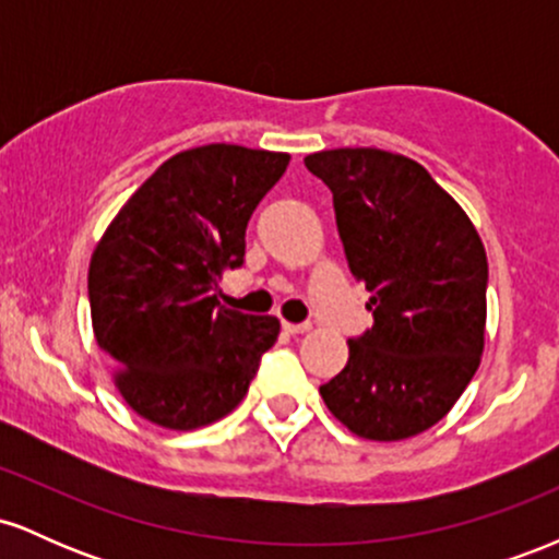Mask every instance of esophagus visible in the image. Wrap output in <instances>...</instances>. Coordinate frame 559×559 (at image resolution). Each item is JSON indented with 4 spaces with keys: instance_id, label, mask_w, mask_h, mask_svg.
<instances>
[{
    "instance_id": "esophagus-1",
    "label": "esophagus",
    "mask_w": 559,
    "mask_h": 559,
    "mask_svg": "<svg viewBox=\"0 0 559 559\" xmlns=\"http://www.w3.org/2000/svg\"><path fill=\"white\" fill-rule=\"evenodd\" d=\"M284 331L292 333V336H299V333L310 331V323H284Z\"/></svg>"
}]
</instances>
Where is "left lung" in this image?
I'll use <instances>...</instances> for the list:
<instances>
[{
  "label": "left lung",
  "mask_w": 559,
  "mask_h": 559,
  "mask_svg": "<svg viewBox=\"0 0 559 559\" xmlns=\"http://www.w3.org/2000/svg\"><path fill=\"white\" fill-rule=\"evenodd\" d=\"M305 165L331 189L346 262L376 318L349 338V360L320 396L360 439L418 436L454 407L480 365L484 241L415 159L344 146L307 155Z\"/></svg>",
  "instance_id": "1"
}]
</instances>
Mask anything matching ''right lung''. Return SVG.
Listing matches in <instances>:
<instances>
[{
    "label": "right lung",
    "instance_id": "1",
    "mask_svg": "<svg viewBox=\"0 0 559 559\" xmlns=\"http://www.w3.org/2000/svg\"><path fill=\"white\" fill-rule=\"evenodd\" d=\"M286 152L204 144L165 159L102 234L88 265L96 344L139 418L194 431L247 396L278 318L217 307L243 234Z\"/></svg>",
    "mask_w": 559,
    "mask_h": 559
}]
</instances>
